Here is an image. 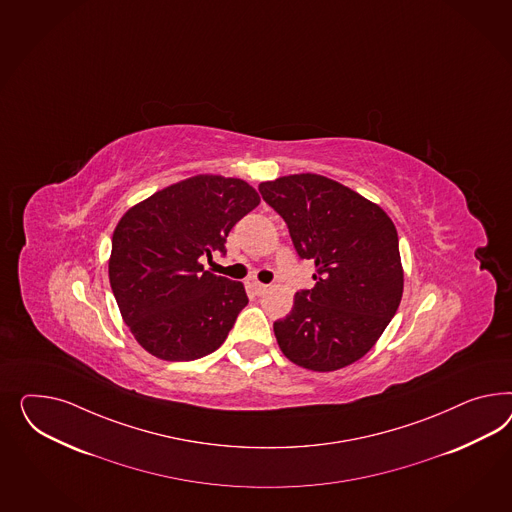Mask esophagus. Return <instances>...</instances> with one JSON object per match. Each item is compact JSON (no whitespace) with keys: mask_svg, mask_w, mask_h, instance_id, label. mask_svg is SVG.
<instances>
[{"mask_svg":"<svg viewBox=\"0 0 512 512\" xmlns=\"http://www.w3.org/2000/svg\"><path fill=\"white\" fill-rule=\"evenodd\" d=\"M252 290L256 295H263V293L269 290V286L267 284H262V282H252Z\"/></svg>","mask_w":512,"mask_h":512,"instance_id":"obj_1","label":"esophagus"}]
</instances>
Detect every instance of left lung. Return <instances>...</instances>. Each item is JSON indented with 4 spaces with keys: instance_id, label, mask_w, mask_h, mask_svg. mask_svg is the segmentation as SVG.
Returning <instances> with one entry per match:
<instances>
[{
    "instance_id": "left-lung-1",
    "label": "left lung",
    "mask_w": 512,
    "mask_h": 512,
    "mask_svg": "<svg viewBox=\"0 0 512 512\" xmlns=\"http://www.w3.org/2000/svg\"><path fill=\"white\" fill-rule=\"evenodd\" d=\"M284 219L301 260H314V288L295 293L292 312L273 323L295 363L331 372L361 359L393 320L404 273L393 220L380 205L316 174L260 183Z\"/></svg>"
}]
</instances>
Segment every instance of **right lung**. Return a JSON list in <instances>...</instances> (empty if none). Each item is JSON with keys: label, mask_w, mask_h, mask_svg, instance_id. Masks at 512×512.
Returning a JSON list of instances; mask_svg holds the SVG:
<instances>
[{"label": "right lung", "mask_w": 512, "mask_h": 512, "mask_svg": "<svg viewBox=\"0 0 512 512\" xmlns=\"http://www.w3.org/2000/svg\"><path fill=\"white\" fill-rule=\"evenodd\" d=\"M258 204V192L243 179L196 176L121 217L108 275L144 350L164 361H194L220 348L249 297L241 282L204 271L202 258L226 254L235 222Z\"/></svg>", "instance_id": "1"}]
</instances>
